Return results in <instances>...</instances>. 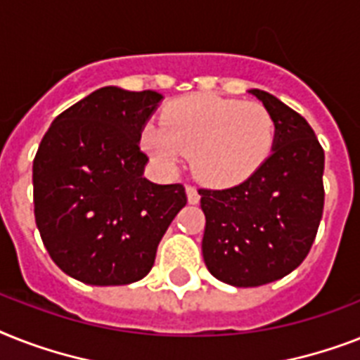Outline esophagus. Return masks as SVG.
I'll use <instances>...</instances> for the list:
<instances>
[{"label": "esophagus", "mask_w": 360, "mask_h": 360, "mask_svg": "<svg viewBox=\"0 0 360 360\" xmlns=\"http://www.w3.org/2000/svg\"><path fill=\"white\" fill-rule=\"evenodd\" d=\"M186 198H188V203H192V205H195V203H200V192H198V188L192 185H186Z\"/></svg>", "instance_id": "esophagus-1"}]
</instances>
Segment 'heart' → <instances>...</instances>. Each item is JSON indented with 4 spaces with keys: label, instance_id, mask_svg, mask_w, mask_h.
Listing matches in <instances>:
<instances>
[{
    "label": "heart",
    "instance_id": "obj_1",
    "mask_svg": "<svg viewBox=\"0 0 360 360\" xmlns=\"http://www.w3.org/2000/svg\"><path fill=\"white\" fill-rule=\"evenodd\" d=\"M160 124L151 122L142 131L146 151L168 168L192 155L194 174L214 186L246 179L276 142L274 116L255 101L186 96L166 107Z\"/></svg>",
    "mask_w": 360,
    "mask_h": 360
}]
</instances>
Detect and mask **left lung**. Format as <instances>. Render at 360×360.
I'll return each mask as SVG.
<instances>
[{
    "mask_svg": "<svg viewBox=\"0 0 360 360\" xmlns=\"http://www.w3.org/2000/svg\"><path fill=\"white\" fill-rule=\"evenodd\" d=\"M276 122L268 159L240 185L200 188L203 261L216 279L261 286L305 261L323 212V150L307 120L276 96L251 90Z\"/></svg>",
    "mask_w": 360,
    "mask_h": 360,
    "instance_id": "8db88e82",
    "label": "left lung"
}]
</instances>
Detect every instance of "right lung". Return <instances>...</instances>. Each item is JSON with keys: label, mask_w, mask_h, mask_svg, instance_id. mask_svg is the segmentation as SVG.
I'll return each mask as SVG.
<instances>
[{"label": "right lung", "mask_w": 360, "mask_h": 360, "mask_svg": "<svg viewBox=\"0 0 360 360\" xmlns=\"http://www.w3.org/2000/svg\"><path fill=\"white\" fill-rule=\"evenodd\" d=\"M162 96L105 86L60 112L33 160L34 220L55 264L77 281L129 285L186 205L185 186L142 177L140 133Z\"/></svg>", "instance_id": "add662e5"}]
</instances>
